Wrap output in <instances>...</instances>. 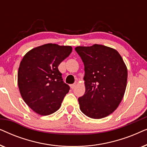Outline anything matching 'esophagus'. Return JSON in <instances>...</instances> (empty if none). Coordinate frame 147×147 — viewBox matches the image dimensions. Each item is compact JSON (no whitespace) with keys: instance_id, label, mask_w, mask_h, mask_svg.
<instances>
[{"instance_id":"obj_1","label":"esophagus","mask_w":147,"mask_h":147,"mask_svg":"<svg viewBox=\"0 0 147 147\" xmlns=\"http://www.w3.org/2000/svg\"><path fill=\"white\" fill-rule=\"evenodd\" d=\"M76 83L71 84V89H74V88H75V87H76Z\"/></svg>"}]
</instances>
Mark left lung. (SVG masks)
Masks as SVG:
<instances>
[{"label":"left lung","instance_id":"obj_1","mask_svg":"<svg viewBox=\"0 0 147 147\" xmlns=\"http://www.w3.org/2000/svg\"><path fill=\"white\" fill-rule=\"evenodd\" d=\"M84 64L86 92L78 98L81 111L94 119L106 117L119 106L127 84V67L116 49L95 44L76 47Z\"/></svg>","mask_w":147,"mask_h":147}]
</instances>
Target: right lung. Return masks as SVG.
Masks as SVG:
<instances>
[{
  "label": "right lung",
  "mask_w": 147,
  "mask_h": 147,
  "mask_svg": "<svg viewBox=\"0 0 147 147\" xmlns=\"http://www.w3.org/2000/svg\"><path fill=\"white\" fill-rule=\"evenodd\" d=\"M72 51L71 46L48 43L30 50L20 63L18 86L23 99L36 113L53 114L60 108L69 86L58 69Z\"/></svg>",
  "instance_id": "obj_1"
}]
</instances>
